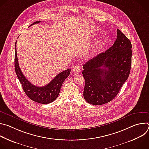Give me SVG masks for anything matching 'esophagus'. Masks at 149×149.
I'll return each mask as SVG.
<instances>
[{"mask_svg":"<svg viewBox=\"0 0 149 149\" xmlns=\"http://www.w3.org/2000/svg\"><path fill=\"white\" fill-rule=\"evenodd\" d=\"M72 71L75 73V74H78L81 72V67L79 65H75L73 68H72Z\"/></svg>","mask_w":149,"mask_h":149,"instance_id":"34e87169","label":"esophagus"}]
</instances>
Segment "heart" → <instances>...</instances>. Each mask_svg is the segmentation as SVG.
<instances>
[{
	"instance_id": "obj_1",
	"label": "heart",
	"mask_w": 149,
	"mask_h": 149,
	"mask_svg": "<svg viewBox=\"0 0 149 149\" xmlns=\"http://www.w3.org/2000/svg\"><path fill=\"white\" fill-rule=\"evenodd\" d=\"M99 44H100V45H102V42H100V43Z\"/></svg>"
}]
</instances>
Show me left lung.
Returning a JSON list of instances; mask_svg holds the SVG:
<instances>
[{
    "label": "left lung",
    "instance_id": "1",
    "mask_svg": "<svg viewBox=\"0 0 149 149\" xmlns=\"http://www.w3.org/2000/svg\"><path fill=\"white\" fill-rule=\"evenodd\" d=\"M132 45L119 29L113 46L83 65L84 98L93 105L111 101L128 78L132 65Z\"/></svg>",
    "mask_w": 149,
    "mask_h": 149
}]
</instances>
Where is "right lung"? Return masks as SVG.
<instances>
[{"instance_id":"1","label":"right lung","mask_w":149,"mask_h":149,"mask_svg":"<svg viewBox=\"0 0 149 149\" xmlns=\"http://www.w3.org/2000/svg\"><path fill=\"white\" fill-rule=\"evenodd\" d=\"M40 21L32 24L29 27L34 24H39ZM16 42H15V68L16 75L22 86L23 90L28 97L33 101L40 104H49L55 101L60 91L63 82L68 77L71 69H68L58 74L49 84L44 87H37L31 84L24 76L19 65L16 52Z\"/></svg>"}]
</instances>
